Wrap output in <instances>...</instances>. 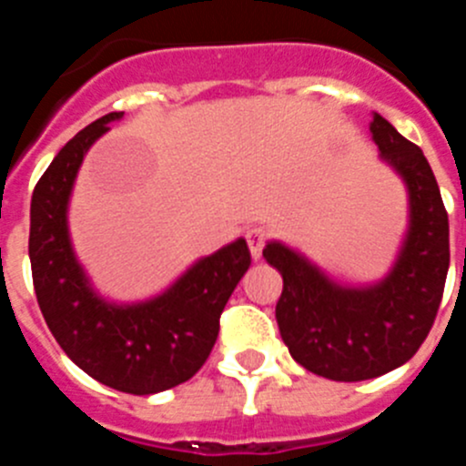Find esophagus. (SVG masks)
Masks as SVG:
<instances>
[{
    "label": "esophagus",
    "mask_w": 466,
    "mask_h": 466,
    "mask_svg": "<svg viewBox=\"0 0 466 466\" xmlns=\"http://www.w3.org/2000/svg\"><path fill=\"white\" fill-rule=\"evenodd\" d=\"M245 238H247V245H249V252H252V258L254 261H258V258H261L263 247H266V240H268V233H266V228L257 226V228L247 230Z\"/></svg>",
    "instance_id": "34e87169"
}]
</instances>
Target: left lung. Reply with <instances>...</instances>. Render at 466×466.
<instances>
[{"instance_id":"1","label":"left lung","mask_w":466,"mask_h":466,"mask_svg":"<svg viewBox=\"0 0 466 466\" xmlns=\"http://www.w3.org/2000/svg\"><path fill=\"white\" fill-rule=\"evenodd\" d=\"M371 133L409 187V236L392 273L373 287L350 289L289 247L268 242L263 249L284 279L275 308L284 345L303 369L339 382L378 378L418 352L441 306L451 266L448 212L425 154L380 114Z\"/></svg>"}]
</instances>
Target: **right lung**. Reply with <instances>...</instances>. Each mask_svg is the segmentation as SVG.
I'll return each instance as SVG.
<instances>
[{
    "instance_id": "right-lung-1",
    "label": "right lung",
    "mask_w": 466,
    "mask_h": 466,
    "mask_svg": "<svg viewBox=\"0 0 466 466\" xmlns=\"http://www.w3.org/2000/svg\"><path fill=\"white\" fill-rule=\"evenodd\" d=\"M121 116L111 111L74 135L36 182L32 282L41 315L74 364L118 392L156 394L187 382L208 361L221 312L252 254L240 238L200 258L166 294L135 306H114L90 289L69 242L67 203L86 151Z\"/></svg>"
}]
</instances>
